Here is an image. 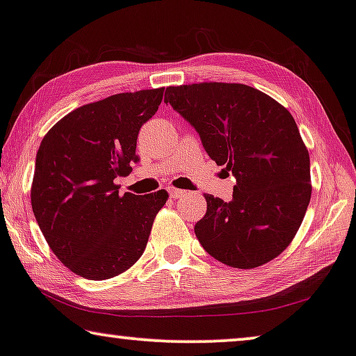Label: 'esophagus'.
I'll return each instance as SVG.
<instances>
[{
  "instance_id": "esophagus-1",
  "label": "esophagus",
  "mask_w": 356,
  "mask_h": 356,
  "mask_svg": "<svg viewBox=\"0 0 356 356\" xmlns=\"http://www.w3.org/2000/svg\"><path fill=\"white\" fill-rule=\"evenodd\" d=\"M184 195H185V190H179L174 187L169 188V196H171V198H180V196H184Z\"/></svg>"
}]
</instances>
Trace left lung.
Returning a JSON list of instances; mask_svg holds the SVG:
<instances>
[{
    "instance_id": "left-lung-1",
    "label": "left lung",
    "mask_w": 356,
    "mask_h": 356,
    "mask_svg": "<svg viewBox=\"0 0 356 356\" xmlns=\"http://www.w3.org/2000/svg\"><path fill=\"white\" fill-rule=\"evenodd\" d=\"M164 102L200 134L204 150L236 179L233 198L204 195L195 235L217 261L256 268L293 241L310 203V156L293 115L246 84L169 86Z\"/></svg>"
}]
</instances>
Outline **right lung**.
I'll list each match as a JSON object with an SVG mask.
<instances>
[{
	"label": "right lung",
	"mask_w": 356,
	"mask_h": 356,
	"mask_svg": "<svg viewBox=\"0 0 356 356\" xmlns=\"http://www.w3.org/2000/svg\"><path fill=\"white\" fill-rule=\"evenodd\" d=\"M164 88L123 92L83 105L41 140L31 208L47 245L73 273L108 280L145 251L166 190L120 195L115 179L137 161V136L156 113Z\"/></svg>",
	"instance_id": "add662e5"
}]
</instances>
